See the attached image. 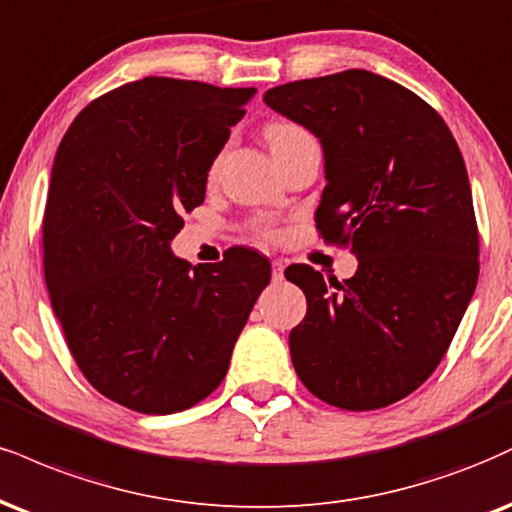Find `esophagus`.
<instances>
[{"instance_id": "obj_1", "label": "esophagus", "mask_w": 512, "mask_h": 512, "mask_svg": "<svg viewBox=\"0 0 512 512\" xmlns=\"http://www.w3.org/2000/svg\"><path fill=\"white\" fill-rule=\"evenodd\" d=\"M272 281L274 283L283 281V262H272Z\"/></svg>"}]
</instances>
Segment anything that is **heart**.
Here are the masks:
<instances>
[{
	"label": "heart",
	"instance_id": "1",
	"mask_svg": "<svg viewBox=\"0 0 512 512\" xmlns=\"http://www.w3.org/2000/svg\"><path fill=\"white\" fill-rule=\"evenodd\" d=\"M264 135H267L269 147H272V150H279V147L293 143V140L303 138L307 133L291 121H272L267 128H264Z\"/></svg>",
	"mask_w": 512,
	"mask_h": 512
}]
</instances>
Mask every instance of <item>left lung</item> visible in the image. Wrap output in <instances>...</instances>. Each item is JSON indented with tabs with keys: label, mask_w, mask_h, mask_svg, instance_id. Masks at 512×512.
<instances>
[{
	"label": "left lung",
	"mask_w": 512,
	"mask_h": 512,
	"mask_svg": "<svg viewBox=\"0 0 512 512\" xmlns=\"http://www.w3.org/2000/svg\"><path fill=\"white\" fill-rule=\"evenodd\" d=\"M264 102L315 133L326 186L315 221L357 257L350 279L286 269L307 315L288 336L303 384L343 410L420 389L451 346L479 276L467 169L422 97L365 69L293 80Z\"/></svg>",
	"instance_id": "left-lung-1"
}]
</instances>
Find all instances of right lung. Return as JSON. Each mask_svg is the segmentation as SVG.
<instances>
[{
	"label": "right lung",
	"instance_id": "obj_1",
	"mask_svg": "<svg viewBox=\"0 0 512 512\" xmlns=\"http://www.w3.org/2000/svg\"><path fill=\"white\" fill-rule=\"evenodd\" d=\"M255 92L150 76L97 97L61 138L42 221L49 300L80 372L123 408L207 398L272 279L255 250L197 267L171 252Z\"/></svg>",
	"mask_w": 512,
	"mask_h": 512
}]
</instances>
